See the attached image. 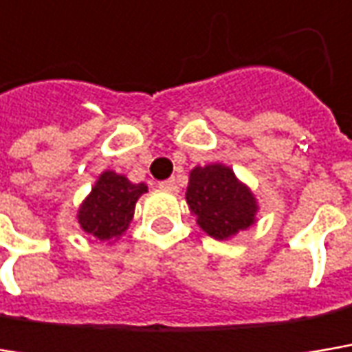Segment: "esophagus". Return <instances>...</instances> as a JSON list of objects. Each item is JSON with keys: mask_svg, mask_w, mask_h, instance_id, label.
Instances as JSON below:
<instances>
[{"mask_svg": "<svg viewBox=\"0 0 352 352\" xmlns=\"http://www.w3.org/2000/svg\"><path fill=\"white\" fill-rule=\"evenodd\" d=\"M159 187H161V189H165V191H177V189H179V183H177L175 177H171V179H167V181L159 183Z\"/></svg>", "mask_w": 352, "mask_h": 352, "instance_id": "obj_1", "label": "esophagus"}]
</instances>
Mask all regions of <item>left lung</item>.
I'll return each mask as SVG.
<instances>
[{"label":"left lung","instance_id":"obj_1","mask_svg":"<svg viewBox=\"0 0 352 352\" xmlns=\"http://www.w3.org/2000/svg\"><path fill=\"white\" fill-rule=\"evenodd\" d=\"M185 199L197 225L217 241H229L257 223V195L225 163L193 167Z\"/></svg>","mask_w":352,"mask_h":352}]
</instances>
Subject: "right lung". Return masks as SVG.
Listing matches in <instances>:
<instances>
[{
  "instance_id": "right-lung-1",
  "label": "right lung",
  "mask_w": 352,
  "mask_h": 352,
  "mask_svg": "<svg viewBox=\"0 0 352 352\" xmlns=\"http://www.w3.org/2000/svg\"><path fill=\"white\" fill-rule=\"evenodd\" d=\"M143 193H147L145 183H131L125 175L105 169L81 201L75 219L83 233L113 245L129 229L135 205Z\"/></svg>"
}]
</instances>
